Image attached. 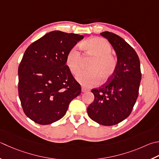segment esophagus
<instances>
[{
    "instance_id": "34e87169",
    "label": "esophagus",
    "mask_w": 159,
    "mask_h": 159,
    "mask_svg": "<svg viewBox=\"0 0 159 159\" xmlns=\"http://www.w3.org/2000/svg\"><path fill=\"white\" fill-rule=\"evenodd\" d=\"M81 91H82V92H88L89 90H88V89L85 88H82V89H81Z\"/></svg>"
}]
</instances>
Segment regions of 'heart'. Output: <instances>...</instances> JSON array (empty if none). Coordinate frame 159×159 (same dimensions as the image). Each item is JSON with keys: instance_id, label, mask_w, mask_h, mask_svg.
I'll return each instance as SVG.
<instances>
[{"instance_id": "b5f03b06", "label": "heart", "mask_w": 159, "mask_h": 159, "mask_svg": "<svg viewBox=\"0 0 159 159\" xmlns=\"http://www.w3.org/2000/svg\"><path fill=\"white\" fill-rule=\"evenodd\" d=\"M81 48L88 57L94 58L88 71L76 76V80L86 88L105 83L113 77L117 67V59L111 54L112 48L106 40L100 37L90 38L81 44ZM65 63L70 72L76 75L82 70V57L76 48H71L65 58Z\"/></svg>"}]
</instances>
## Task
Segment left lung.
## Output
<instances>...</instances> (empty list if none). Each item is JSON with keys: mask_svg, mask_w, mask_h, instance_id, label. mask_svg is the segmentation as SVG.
<instances>
[{"mask_svg": "<svg viewBox=\"0 0 159 159\" xmlns=\"http://www.w3.org/2000/svg\"><path fill=\"white\" fill-rule=\"evenodd\" d=\"M117 56L113 77L98 89H92L94 101L87 109L89 117L102 125L120 123L131 114L139 96L141 80L137 54L125 40L112 32H103Z\"/></svg>", "mask_w": 159, "mask_h": 159, "instance_id": "left-lung-1", "label": "left lung"}]
</instances>
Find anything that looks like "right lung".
Returning a JSON list of instances; mask_svg holds the SVG:
<instances>
[{
    "label": "right lung",
    "mask_w": 159,
    "mask_h": 159,
    "mask_svg": "<svg viewBox=\"0 0 159 159\" xmlns=\"http://www.w3.org/2000/svg\"><path fill=\"white\" fill-rule=\"evenodd\" d=\"M84 38L52 31L32 43L18 66V96L24 113L36 123L49 125L63 118L81 92L65 63L66 55Z\"/></svg>",
    "instance_id": "right-lung-1"
}]
</instances>
